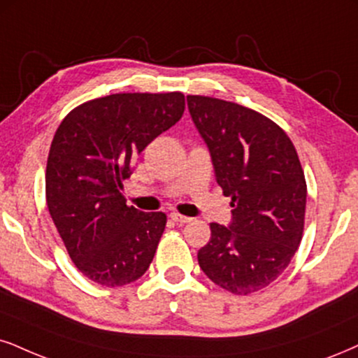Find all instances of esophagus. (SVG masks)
Returning a JSON list of instances; mask_svg holds the SVG:
<instances>
[{
	"label": "esophagus",
	"mask_w": 358,
	"mask_h": 358,
	"mask_svg": "<svg viewBox=\"0 0 358 358\" xmlns=\"http://www.w3.org/2000/svg\"><path fill=\"white\" fill-rule=\"evenodd\" d=\"M169 217H171L172 222H176V224H187V222H191V220H192L191 217H186V215H180L178 213H171Z\"/></svg>",
	"instance_id": "esophagus-1"
}]
</instances>
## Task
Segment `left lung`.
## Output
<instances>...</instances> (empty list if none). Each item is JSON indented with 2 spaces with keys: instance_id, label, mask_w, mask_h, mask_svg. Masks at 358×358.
<instances>
[{
  "instance_id": "1",
  "label": "left lung",
  "mask_w": 358,
  "mask_h": 358,
  "mask_svg": "<svg viewBox=\"0 0 358 358\" xmlns=\"http://www.w3.org/2000/svg\"><path fill=\"white\" fill-rule=\"evenodd\" d=\"M187 106L232 207L231 226L210 224L197 260L214 284L254 294L285 271L302 241L307 182L301 161L287 132L254 109L192 94Z\"/></svg>"
}]
</instances>
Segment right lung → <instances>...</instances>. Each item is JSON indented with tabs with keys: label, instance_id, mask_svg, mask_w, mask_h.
Here are the masks:
<instances>
[{
	"label": "right lung",
	"instance_id": "1",
	"mask_svg": "<svg viewBox=\"0 0 358 358\" xmlns=\"http://www.w3.org/2000/svg\"><path fill=\"white\" fill-rule=\"evenodd\" d=\"M184 109L179 91L119 92L79 104L57 126L46 204L74 266L96 284H131L151 266L166 214L126 206L119 189L136 156Z\"/></svg>",
	"mask_w": 358,
	"mask_h": 358
}]
</instances>
